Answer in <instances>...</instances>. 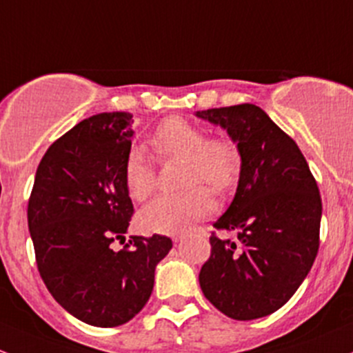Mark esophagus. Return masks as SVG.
<instances>
[{
	"instance_id": "1",
	"label": "esophagus",
	"mask_w": 353,
	"mask_h": 353,
	"mask_svg": "<svg viewBox=\"0 0 353 353\" xmlns=\"http://www.w3.org/2000/svg\"><path fill=\"white\" fill-rule=\"evenodd\" d=\"M183 239H184L183 233H177V235H172V240H174V242H181V240H183Z\"/></svg>"
}]
</instances>
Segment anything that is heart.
I'll return each mask as SVG.
<instances>
[{
    "instance_id": "b5f03b06",
    "label": "heart",
    "mask_w": 353,
    "mask_h": 353,
    "mask_svg": "<svg viewBox=\"0 0 353 353\" xmlns=\"http://www.w3.org/2000/svg\"><path fill=\"white\" fill-rule=\"evenodd\" d=\"M162 159L186 161L184 186L208 184L214 191H226L235 184L240 172V152L228 139L213 137L184 118H167L159 125L152 139ZM125 186L130 198L145 201L155 191V170L145 155L133 148L123 165ZM214 211V199L206 188L196 186L181 194H164L148 203L139 213V225L145 232L172 233L186 232Z\"/></svg>"
}]
</instances>
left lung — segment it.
Returning a JSON list of instances; mask_svg holds the SVG:
<instances>
[{"label":"left lung","mask_w":353,"mask_h":353,"mask_svg":"<svg viewBox=\"0 0 353 353\" xmlns=\"http://www.w3.org/2000/svg\"><path fill=\"white\" fill-rule=\"evenodd\" d=\"M196 117L225 128L242 159L235 198L213 223L236 232V242L211 233L199 285L233 320L267 316L291 299L316 259L318 184L294 140L259 106L243 103L196 111Z\"/></svg>","instance_id":"left-lung-1"}]
</instances>
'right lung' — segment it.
<instances>
[{"mask_svg":"<svg viewBox=\"0 0 353 353\" xmlns=\"http://www.w3.org/2000/svg\"><path fill=\"white\" fill-rule=\"evenodd\" d=\"M132 114L86 118L55 140L37 167L28 230L42 281L54 299L84 323L123 325L154 289L155 265L169 236H130L113 250L133 214L123 165L132 148Z\"/></svg>","mask_w":353,"mask_h":353,"instance_id":"right-lung-1","label":"right lung"}]
</instances>
